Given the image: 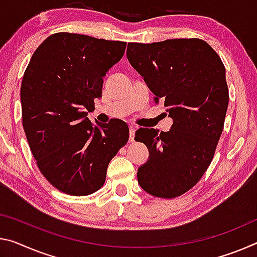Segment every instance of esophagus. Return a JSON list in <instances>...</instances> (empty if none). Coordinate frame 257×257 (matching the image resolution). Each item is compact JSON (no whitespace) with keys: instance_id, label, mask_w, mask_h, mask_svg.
<instances>
[{"instance_id":"obj_1","label":"esophagus","mask_w":257,"mask_h":257,"mask_svg":"<svg viewBox=\"0 0 257 257\" xmlns=\"http://www.w3.org/2000/svg\"><path fill=\"white\" fill-rule=\"evenodd\" d=\"M136 129H137L136 125H133V124L129 125V142H133V141H134V137H135Z\"/></svg>"}]
</instances>
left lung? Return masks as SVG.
I'll use <instances>...</instances> for the list:
<instances>
[{
  "mask_svg": "<svg viewBox=\"0 0 257 257\" xmlns=\"http://www.w3.org/2000/svg\"><path fill=\"white\" fill-rule=\"evenodd\" d=\"M127 58L173 119L169 132L138 129L136 141L149 149L137 170L138 184L159 198L178 197L198 181L213 160L229 104L225 67L200 39L128 43Z\"/></svg>",
  "mask_w": 257,
  "mask_h": 257,
  "instance_id": "8db88e82",
  "label": "left lung"
}]
</instances>
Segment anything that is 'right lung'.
<instances>
[{
	"label": "right lung",
	"instance_id": "add662e5",
	"mask_svg": "<svg viewBox=\"0 0 257 257\" xmlns=\"http://www.w3.org/2000/svg\"><path fill=\"white\" fill-rule=\"evenodd\" d=\"M127 43L56 33L43 41L24 73L23 127L41 173L56 189L88 195L103 186L109 161L127 143L129 128L88 119L109 68Z\"/></svg>",
	"mask_w": 257,
	"mask_h": 257
}]
</instances>
